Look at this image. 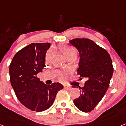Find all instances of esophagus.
Masks as SVG:
<instances>
[{
  "instance_id": "esophagus-1",
  "label": "esophagus",
  "mask_w": 126,
  "mask_h": 126,
  "mask_svg": "<svg viewBox=\"0 0 126 126\" xmlns=\"http://www.w3.org/2000/svg\"><path fill=\"white\" fill-rule=\"evenodd\" d=\"M64 88L65 89L67 90H71L72 87H71V86H67V85H64Z\"/></svg>"
}]
</instances>
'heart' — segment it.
<instances>
[{
	"instance_id": "obj_1",
	"label": "heart",
	"mask_w": 126,
	"mask_h": 126,
	"mask_svg": "<svg viewBox=\"0 0 126 126\" xmlns=\"http://www.w3.org/2000/svg\"><path fill=\"white\" fill-rule=\"evenodd\" d=\"M59 50L61 51V53L64 55L66 59H76L77 57V51L76 50L75 48L69 45H60L59 47ZM51 56V52H48L46 53L45 57V62H47L50 61ZM59 79L61 81H63L65 79V74L64 73H60L59 74Z\"/></svg>"
}]
</instances>
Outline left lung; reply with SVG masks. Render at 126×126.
<instances>
[{"label":"left lung","mask_w":126,"mask_h":126,"mask_svg":"<svg viewBox=\"0 0 126 126\" xmlns=\"http://www.w3.org/2000/svg\"><path fill=\"white\" fill-rule=\"evenodd\" d=\"M80 54L77 69L80 79H86L84 87L79 86L81 94L74 103L83 112H90L103 98L109 86L113 73L111 57L104 48L88 38L69 41Z\"/></svg>","instance_id":"left-lung-1"}]
</instances>
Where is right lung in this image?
Returning a JSON list of instances; mask_svg holds the SVG:
<instances>
[{"label":"right lung","instance_id":"add662e5","mask_svg":"<svg viewBox=\"0 0 126 126\" xmlns=\"http://www.w3.org/2000/svg\"><path fill=\"white\" fill-rule=\"evenodd\" d=\"M50 43H33L17 52L9 66L10 81L19 102L34 112H42L53 104L62 84L47 85L37 74L45 67V53Z\"/></svg>","mask_w":126,"mask_h":126}]
</instances>
